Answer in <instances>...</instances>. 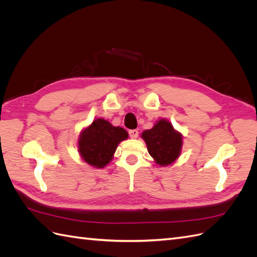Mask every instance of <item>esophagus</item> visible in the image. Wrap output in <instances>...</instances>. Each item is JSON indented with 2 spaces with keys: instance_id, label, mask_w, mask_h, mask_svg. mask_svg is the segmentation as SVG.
<instances>
[{
  "instance_id": "obj_1",
  "label": "esophagus",
  "mask_w": 257,
  "mask_h": 257,
  "mask_svg": "<svg viewBox=\"0 0 257 257\" xmlns=\"http://www.w3.org/2000/svg\"><path fill=\"white\" fill-rule=\"evenodd\" d=\"M128 134H130V137L132 138V139H135V138H137L138 137V131L137 130H131V131H128Z\"/></svg>"
}]
</instances>
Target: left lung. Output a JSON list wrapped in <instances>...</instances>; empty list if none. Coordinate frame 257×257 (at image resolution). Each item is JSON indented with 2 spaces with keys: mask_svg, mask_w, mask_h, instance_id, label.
<instances>
[{
  "mask_svg": "<svg viewBox=\"0 0 257 257\" xmlns=\"http://www.w3.org/2000/svg\"><path fill=\"white\" fill-rule=\"evenodd\" d=\"M148 152L159 166L172 165L180 157L183 136L167 119H159L150 130L142 133Z\"/></svg>",
  "mask_w": 257,
  "mask_h": 257,
  "instance_id": "obj_1",
  "label": "left lung"
}]
</instances>
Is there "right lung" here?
Masks as SVG:
<instances>
[{
  "label": "right lung",
  "instance_id": "1",
  "mask_svg": "<svg viewBox=\"0 0 257 257\" xmlns=\"http://www.w3.org/2000/svg\"><path fill=\"white\" fill-rule=\"evenodd\" d=\"M128 138L127 132L103 118H95L81 130L77 148L81 159L94 168H104L112 161L119 144Z\"/></svg>",
  "mask_w": 257,
  "mask_h": 257
}]
</instances>
